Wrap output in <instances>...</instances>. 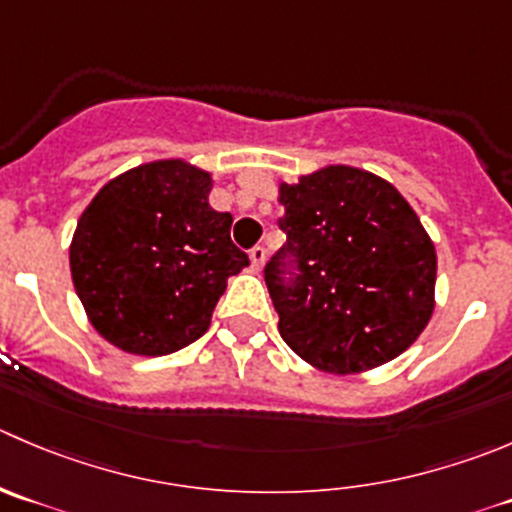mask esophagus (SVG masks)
<instances>
[{"instance_id": "34e87169", "label": "esophagus", "mask_w": 512, "mask_h": 512, "mask_svg": "<svg viewBox=\"0 0 512 512\" xmlns=\"http://www.w3.org/2000/svg\"><path fill=\"white\" fill-rule=\"evenodd\" d=\"M265 257H267V252H265V247H252L250 250V262H252V267H255V270H262V265H265Z\"/></svg>"}]
</instances>
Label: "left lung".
<instances>
[{"instance_id":"obj_1","label":"left lung","mask_w":512,"mask_h":512,"mask_svg":"<svg viewBox=\"0 0 512 512\" xmlns=\"http://www.w3.org/2000/svg\"><path fill=\"white\" fill-rule=\"evenodd\" d=\"M287 242L265 265L280 335L325 372L408 350L435 307V245L390 182L330 165L280 185Z\"/></svg>"}]
</instances>
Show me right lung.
Instances as JSON below:
<instances>
[{
	"mask_svg": "<svg viewBox=\"0 0 512 512\" xmlns=\"http://www.w3.org/2000/svg\"><path fill=\"white\" fill-rule=\"evenodd\" d=\"M210 172L160 160L109 180L69 247L94 330L132 355H170L210 327L227 277L250 265L230 212L212 210Z\"/></svg>",
	"mask_w": 512,
	"mask_h": 512,
	"instance_id": "right-lung-1",
	"label": "right lung"
}]
</instances>
